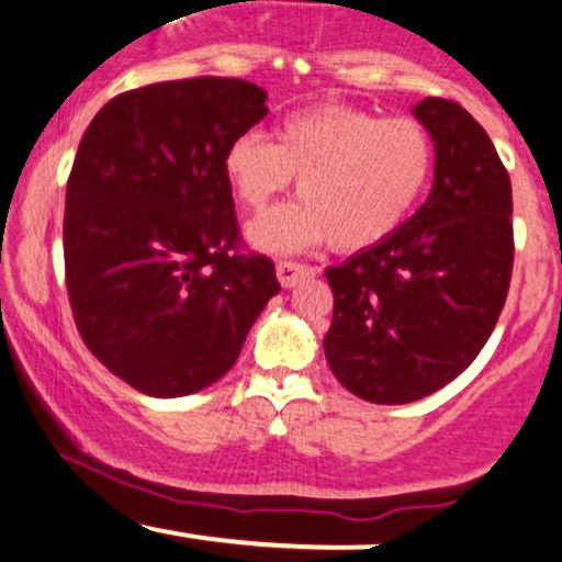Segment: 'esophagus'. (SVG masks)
Returning a JSON list of instances; mask_svg holds the SVG:
<instances>
[{
  "label": "esophagus",
  "instance_id": "obj_1",
  "mask_svg": "<svg viewBox=\"0 0 562 562\" xmlns=\"http://www.w3.org/2000/svg\"><path fill=\"white\" fill-rule=\"evenodd\" d=\"M314 274H317V269L306 267V263L277 261V280H280L282 288L299 285L301 280H306V277H314Z\"/></svg>",
  "mask_w": 562,
  "mask_h": 562
}]
</instances>
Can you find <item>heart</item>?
Here are the masks:
<instances>
[{
    "mask_svg": "<svg viewBox=\"0 0 562 562\" xmlns=\"http://www.w3.org/2000/svg\"><path fill=\"white\" fill-rule=\"evenodd\" d=\"M434 156L420 121L330 102L285 115L277 145L259 128L237 134L224 150V177L248 211L272 203L295 177L299 203L248 227L256 248L288 254L327 240L353 254L402 227L430 182Z\"/></svg>",
    "mask_w": 562,
    "mask_h": 562,
    "instance_id": "b5f03b06",
    "label": "heart"
}]
</instances>
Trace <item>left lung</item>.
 Masks as SVG:
<instances>
[{
    "label": "left lung",
    "mask_w": 562,
    "mask_h": 562,
    "mask_svg": "<svg viewBox=\"0 0 562 562\" xmlns=\"http://www.w3.org/2000/svg\"><path fill=\"white\" fill-rule=\"evenodd\" d=\"M412 113L436 145L428 200L383 243L325 269L327 364L372 404L417 402L468 370L513 274V187L488 134L441 97Z\"/></svg>",
    "instance_id": "1"
}]
</instances>
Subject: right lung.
I'll list each match as a JSON object with an SVG mask.
<instances>
[{
  "instance_id": "obj_1",
  "label": "right lung",
  "mask_w": 562,
  "mask_h": 562,
  "mask_svg": "<svg viewBox=\"0 0 562 562\" xmlns=\"http://www.w3.org/2000/svg\"><path fill=\"white\" fill-rule=\"evenodd\" d=\"M267 115L243 79L160 81L113 97L68 177L63 254L83 344L147 396L209 389L280 293L267 256L240 254L224 150Z\"/></svg>"
}]
</instances>
